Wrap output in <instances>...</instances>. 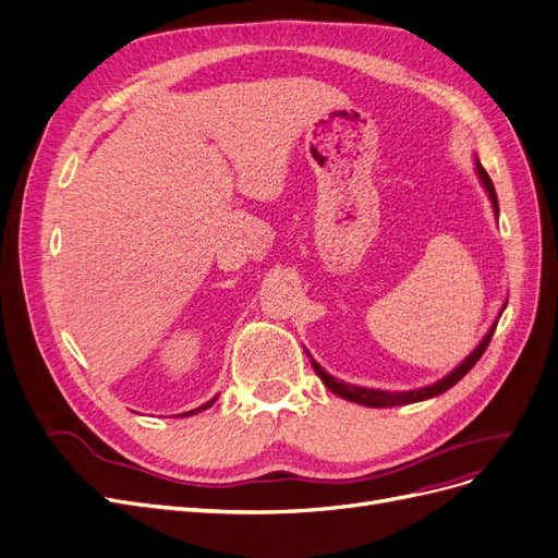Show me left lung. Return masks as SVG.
Masks as SVG:
<instances>
[{
	"label": "left lung",
	"instance_id": "obj_1",
	"mask_svg": "<svg viewBox=\"0 0 558 558\" xmlns=\"http://www.w3.org/2000/svg\"><path fill=\"white\" fill-rule=\"evenodd\" d=\"M475 172H477V180H480V184L485 186V191H487V196H489V201H492V207H494V217L498 219V198H496V191H494V184H492V180H489V175H487V170L483 168V163H480V159L475 157ZM504 310H506V304L501 306V314H504ZM498 323V320H496ZM496 323L492 325V328L487 330V335L483 337V341H480L475 349L466 355V360L464 362H459L457 367L450 372V374H446L444 378H438L436 383H432V386H425V388H417V390H399V392H390V390H378V388H362V386H351V383H343V380H339V378H335V376H330L328 372H325L320 364L312 357V367H314V372L318 374V378L325 383V388H328L330 392H335L337 397H341V399H349V401H353V403H360V407H369V409H388V407H407V403H415V401H425V399H432V397H438V395H444L446 390H450L454 383H459L462 380L471 369H473V364L483 357V353H485V349H487V343H489V339H492V335H494V330H496Z\"/></svg>",
	"mask_w": 558,
	"mask_h": 558
}]
</instances>
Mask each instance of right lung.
<instances>
[{
  "label": "right lung",
  "mask_w": 558,
  "mask_h": 558,
  "mask_svg": "<svg viewBox=\"0 0 558 558\" xmlns=\"http://www.w3.org/2000/svg\"><path fill=\"white\" fill-rule=\"evenodd\" d=\"M217 397H219V395H217ZM217 397H213V399H209V401H205V403H203V407H198V409H194V411H186V413H182V417H189V415H196V413H201V411L209 409V407H213V403L217 401Z\"/></svg>",
  "instance_id": "right-lung-1"
}]
</instances>
